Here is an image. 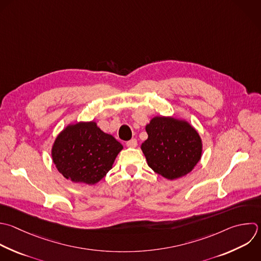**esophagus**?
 I'll return each instance as SVG.
<instances>
[{"instance_id": "obj_1", "label": "esophagus", "mask_w": 261, "mask_h": 261, "mask_svg": "<svg viewBox=\"0 0 261 261\" xmlns=\"http://www.w3.org/2000/svg\"><path fill=\"white\" fill-rule=\"evenodd\" d=\"M126 146H127L128 148H136V147L138 146V142H137L136 139H132V140H129V141L126 142Z\"/></svg>"}]
</instances>
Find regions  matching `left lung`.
I'll use <instances>...</instances> for the list:
<instances>
[{
  "instance_id": "obj_1",
  "label": "left lung",
  "mask_w": 261,
  "mask_h": 261,
  "mask_svg": "<svg viewBox=\"0 0 261 261\" xmlns=\"http://www.w3.org/2000/svg\"><path fill=\"white\" fill-rule=\"evenodd\" d=\"M148 139L141 145L149 167L167 179L190 173L200 161L203 144L186 119L155 116L146 124Z\"/></svg>"
}]
</instances>
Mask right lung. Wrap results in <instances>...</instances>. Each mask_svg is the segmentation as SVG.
<instances>
[{
  "label": "right lung",
  "instance_id": "1",
  "mask_svg": "<svg viewBox=\"0 0 261 261\" xmlns=\"http://www.w3.org/2000/svg\"><path fill=\"white\" fill-rule=\"evenodd\" d=\"M123 146L97 122L69 123L56 137L51 155L57 170L76 184L96 185L112 168Z\"/></svg>",
  "mask_w": 261,
  "mask_h": 261
}]
</instances>
